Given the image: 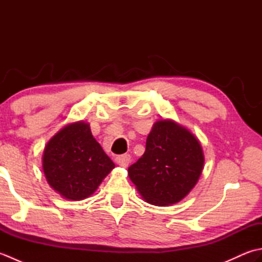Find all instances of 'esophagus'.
Masks as SVG:
<instances>
[{
	"mask_svg": "<svg viewBox=\"0 0 262 262\" xmlns=\"http://www.w3.org/2000/svg\"><path fill=\"white\" fill-rule=\"evenodd\" d=\"M116 162L118 165L122 166V168H126V166L130 162V155L129 154L119 155V157L116 158Z\"/></svg>",
	"mask_w": 262,
	"mask_h": 262,
	"instance_id": "34e87169",
	"label": "esophagus"
}]
</instances>
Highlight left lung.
<instances>
[{"label":"left lung","instance_id":"8db88e82","mask_svg":"<svg viewBox=\"0 0 262 262\" xmlns=\"http://www.w3.org/2000/svg\"><path fill=\"white\" fill-rule=\"evenodd\" d=\"M204 161L202 145L187 128L161 119L147 136L145 152L128 168V176L146 203L173 205L196 186Z\"/></svg>","mask_w":262,"mask_h":262}]
</instances>
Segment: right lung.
<instances>
[{
    "instance_id": "add662e5",
    "label": "right lung",
    "mask_w": 262,
    "mask_h": 262,
    "mask_svg": "<svg viewBox=\"0 0 262 262\" xmlns=\"http://www.w3.org/2000/svg\"><path fill=\"white\" fill-rule=\"evenodd\" d=\"M114 168L115 163L84 121L62 128L47 143L42 155V170L49 186L70 200L90 197Z\"/></svg>"
}]
</instances>
